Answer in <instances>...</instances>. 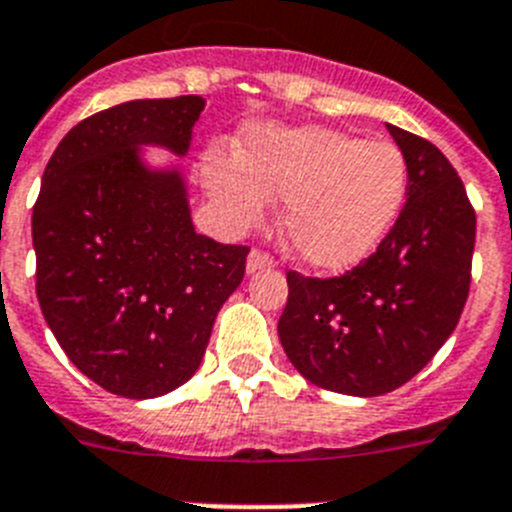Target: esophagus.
Instances as JSON below:
<instances>
[{
    "label": "esophagus",
    "instance_id": "1",
    "mask_svg": "<svg viewBox=\"0 0 512 512\" xmlns=\"http://www.w3.org/2000/svg\"><path fill=\"white\" fill-rule=\"evenodd\" d=\"M275 257L268 255L265 250H252L250 257H247V273H255V270L273 268Z\"/></svg>",
    "mask_w": 512,
    "mask_h": 512
}]
</instances>
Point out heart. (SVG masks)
I'll return each mask as SVG.
<instances>
[{"mask_svg": "<svg viewBox=\"0 0 512 512\" xmlns=\"http://www.w3.org/2000/svg\"><path fill=\"white\" fill-rule=\"evenodd\" d=\"M203 182L231 231L262 224L286 201L291 250L322 270L361 262L384 239L407 193V159L389 141L335 128L257 126L244 151L211 149Z\"/></svg>", "mask_w": 512, "mask_h": 512, "instance_id": "b5f03b06", "label": "heart"}]
</instances>
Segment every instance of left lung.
I'll list each match as a JSON object with an SVG mask.
<instances>
[{
  "label": "left lung",
  "instance_id": "1",
  "mask_svg": "<svg viewBox=\"0 0 512 512\" xmlns=\"http://www.w3.org/2000/svg\"><path fill=\"white\" fill-rule=\"evenodd\" d=\"M407 159V203L373 255L335 278L288 270L278 335L322 389L379 397L428 366L464 311L477 213L438 146L386 126Z\"/></svg>",
  "mask_w": 512,
  "mask_h": 512
}]
</instances>
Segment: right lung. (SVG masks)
<instances>
[{
  "label": "right lung",
  "mask_w": 512,
  "mask_h": 512,
  "mask_svg": "<svg viewBox=\"0 0 512 512\" xmlns=\"http://www.w3.org/2000/svg\"><path fill=\"white\" fill-rule=\"evenodd\" d=\"M206 100H131L84 118L48 159L33 206L35 293L79 371L128 399L162 397L198 371L213 319L250 247L195 234L177 170L139 146L185 154Z\"/></svg>",
  "instance_id": "1"
}]
</instances>
